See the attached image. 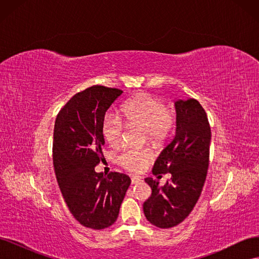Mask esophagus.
<instances>
[{
	"mask_svg": "<svg viewBox=\"0 0 259 259\" xmlns=\"http://www.w3.org/2000/svg\"><path fill=\"white\" fill-rule=\"evenodd\" d=\"M131 182H132V185H136V184H138L140 182H143V179L140 178V177H138V176H133L131 178Z\"/></svg>",
	"mask_w": 259,
	"mask_h": 259,
	"instance_id": "obj_1",
	"label": "esophagus"
}]
</instances>
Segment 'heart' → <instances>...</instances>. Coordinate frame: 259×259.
Instances as JSON below:
<instances>
[{"mask_svg": "<svg viewBox=\"0 0 259 259\" xmlns=\"http://www.w3.org/2000/svg\"><path fill=\"white\" fill-rule=\"evenodd\" d=\"M122 113L128 125H137L145 128L148 137L161 142L173 130L176 122V113L173 108L165 107L160 99L144 94L127 101L122 108ZM126 123L115 112L106 113L103 121V135L111 147L120 146ZM149 150H135L126 148L117 155V163L130 171L143 170L151 160Z\"/></svg>", "mask_w": 259, "mask_h": 259, "instance_id": "1", "label": "heart"}]
</instances>
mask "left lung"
<instances>
[{
  "mask_svg": "<svg viewBox=\"0 0 259 259\" xmlns=\"http://www.w3.org/2000/svg\"><path fill=\"white\" fill-rule=\"evenodd\" d=\"M176 133L156 159L152 173H170V182L159 186L151 177L145 182L152 193L144 203L149 223L171 228L185 221L198 202L208 168L210 127L205 110L193 98L175 101Z\"/></svg>",
  "mask_w": 259,
  "mask_h": 259,
  "instance_id": "left-lung-1",
  "label": "left lung"
}]
</instances>
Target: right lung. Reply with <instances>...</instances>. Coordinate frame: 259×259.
<instances>
[{"label":"right lung","instance_id":"1","mask_svg":"<svg viewBox=\"0 0 259 259\" xmlns=\"http://www.w3.org/2000/svg\"><path fill=\"white\" fill-rule=\"evenodd\" d=\"M122 91L94 85L75 94L59 111L54 127L53 160L57 182L74 218L91 229L113 225L131 185L121 173L105 177L95 166L103 160V121Z\"/></svg>","mask_w":259,"mask_h":259}]
</instances>
